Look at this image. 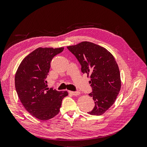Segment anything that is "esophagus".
Masks as SVG:
<instances>
[{
    "label": "esophagus",
    "instance_id": "esophagus-1",
    "mask_svg": "<svg viewBox=\"0 0 147 147\" xmlns=\"http://www.w3.org/2000/svg\"><path fill=\"white\" fill-rule=\"evenodd\" d=\"M69 93L73 96H78L80 94V91H69Z\"/></svg>",
    "mask_w": 147,
    "mask_h": 147
}]
</instances>
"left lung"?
Here are the masks:
<instances>
[{
	"mask_svg": "<svg viewBox=\"0 0 147 147\" xmlns=\"http://www.w3.org/2000/svg\"><path fill=\"white\" fill-rule=\"evenodd\" d=\"M67 48L75 56L83 73L90 75L94 107L89 114L100 116L113 105L121 88L118 64L105 48L89 42H82Z\"/></svg>",
	"mask_w": 147,
	"mask_h": 147,
	"instance_id": "1",
	"label": "left lung"
}]
</instances>
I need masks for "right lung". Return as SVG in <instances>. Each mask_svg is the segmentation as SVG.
I'll list each match as a JSON object with an SVG mask.
<instances>
[{"mask_svg":"<svg viewBox=\"0 0 147 147\" xmlns=\"http://www.w3.org/2000/svg\"><path fill=\"white\" fill-rule=\"evenodd\" d=\"M63 47H39L28 55L20 64L15 74L16 91L21 103L32 116L47 120L57 115L67 91L47 88L46 78L53 57Z\"/></svg>","mask_w":147,"mask_h":147,"instance_id":"1","label":"right lung"}]
</instances>
